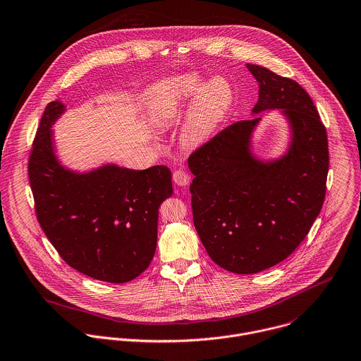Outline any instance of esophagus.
Returning <instances> with one entry per match:
<instances>
[{
    "mask_svg": "<svg viewBox=\"0 0 361 361\" xmlns=\"http://www.w3.org/2000/svg\"><path fill=\"white\" fill-rule=\"evenodd\" d=\"M173 178V182L178 185V186H188L189 182H190V176L188 175L186 171L183 169H176L172 175Z\"/></svg>",
    "mask_w": 361,
    "mask_h": 361,
    "instance_id": "esophagus-1",
    "label": "esophagus"
}]
</instances>
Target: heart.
Masks as SVG:
<instances>
[{
    "label": "heart",
    "instance_id": "b5f03b06",
    "mask_svg": "<svg viewBox=\"0 0 361 361\" xmlns=\"http://www.w3.org/2000/svg\"><path fill=\"white\" fill-rule=\"evenodd\" d=\"M192 102L180 142L189 149L199 148L216 134L233 108L234 90L224 77H213L203 85L196 75L164 82L148 102L147 118L154 127L168 130Z\"/></svg>",
    "mask_w": 361,
    "mask_h": 361
}]
</instances>
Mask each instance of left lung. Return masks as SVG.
I'll list each match as a JSON object with an SVG mask.
<instances>
[{"label":"left lung","mask_w":361,"mask_h":361,"mask_svg":"<svg viewBox=\"0 0 361 361\" xmlns=\"http://www.w3.org/2000/svg\"><path fill=\"white\" fill-rule=\"evenodd\" d=\"M246 67L259 82L252 114L280 111L291 131L287 152L271 161L253 155L256 116L228 126L188 159L196 231L212 260L238 274L266 270L295 250L322 209L329 169L326 130L307 91L264 67Z\"/></svg>","instance_id":"8db88e82"}]
</instances>
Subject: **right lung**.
I'll return each instance as SVG.
<instances>
[{
    "label": "right lung",
    "mask_w": 361,
    "mask_h": 361,
    "mask_svg": "<svg viewBox=\"0 0 361 361\" xmlns=\"http://www.w3.org/2000/svg\"><path fill=\"white\" fill-rule=\"evenodd\" d=\"M64 112L60 101L46 106L32 145L27 172L37 221L73 269L101 281H130L154 257L158 209L173 192L171 169L106 164L77 172L63 166L51 126Z\"/></svg>",
    "instance_id": "right-lung-1"
}]
</instances>
